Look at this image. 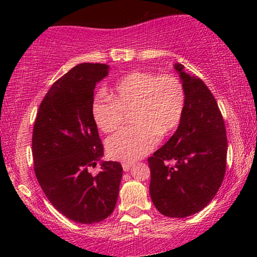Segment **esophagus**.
<instances>
[{
	"label": "esophagus",
	"instance_id": "obj_1",
	"mask_svg": "<svg viewBox=\"0 0 257 257\" xmlns=\"http://www.w3.org/2000/svg\"><path fill=\"white\" fill-rule=\"evenodd\" d=\"M121 165H122V170H124L125 172H127L130 168L132 167L133 163H131V161H124V163H122Z\"/></svg>",
	"mask_w": 257,
	"mask_h": 257
}]
</instances>
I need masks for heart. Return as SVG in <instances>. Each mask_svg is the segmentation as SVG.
I'll return each mask as SVG.
<instances>
[{"label": "heart", "instance_id": "obj_1", "mask_svg": "<svg viewBox=\"0 0 257 257\" xmlns=\"http://www.w3.org/2000/svg\"><path fill=\"white\" fill-rule=\"evenodd\" d=\"M185 104V87L177 76L133 71L117 80L110 97L94 98L92 115L101 131L112 133L124 124L126 112H131L135 122L111 137L106 145L111 158L131 161L151 152L160 136L178 127Z\"/></svg>", "mask_w": 257, "mask_h": 257}]
</instances>
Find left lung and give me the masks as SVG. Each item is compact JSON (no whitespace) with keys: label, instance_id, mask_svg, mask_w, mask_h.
<instances>
[{"label":"left lung","instance_id":"obj_1","mask_svg":"<svg viewBox=\"0 0 257 257\" xmlns=\"http://www.w3.org/2000/svg\"><path fill=\"white\" fill-rule=\"evenodd\" d=\"M174 68L185 87L184 115L174 135L147 161L154 206L163 215L178 219L200 212L215 196L226 173L228 144L213 93L181 64Z\"/></svg>","mask_w":257,"mask_h":257}]
</instances>
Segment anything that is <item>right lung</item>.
<instances>
[{
    "label": "right lung",
    "mask_w": 257,
    "mask_h": 257,
    "mask_svg": "<svg viewBox=\"0 0 257 257\" xmlns=\"http://www.w3.org/2000/svg\"><path fill=\"white\" fill-rule=\"evenodd\" d=\"M108 66L83 63L52 84L38 108L33 131L34 170L51 205L78 223H97L113 212L122 167L103 161L104 153L92 115L93 90Z\"/></svg>",
    "instance_id": "1"
}]
</instances>
